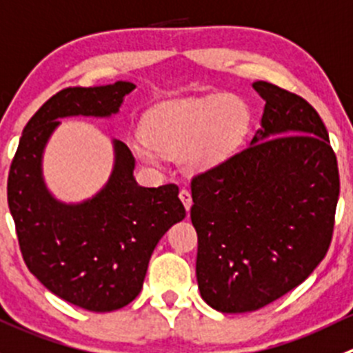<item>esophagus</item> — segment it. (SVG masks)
Returning <instances> with one entry per match:
<instances>
[{
	"label": "esophagus",
	"mask_w": 353,
	"mask_h": 353,
	"mask_svg": "<svg viewBox=\"0 0 353 353\" xmlns=\"http://www.w3.org/2000/svg\"><path fill=\"white\" fill-rule=\"evenodd\" d=\"M179 198L181 201H183L184 208H186V212H190L191 205H193V198H191V193L188 190H181L179 191Z\"/></svg>",
	"instance_id": "34e87169"
}]
</instances>
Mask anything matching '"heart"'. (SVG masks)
<instances>
[{"mask_svg":"<svg viewBox=\"0 0 353 353\" xmlns=\"http://www.w3.org/2000/svg\"><path fill=\"white\" fill-rule=\"evenodd\" d=\"M252 122V108L238 94L172 101L146 115L145 138L134 139L131 150L148 165L169 157L181 159L188 174H201L234 155L248 138Z\"/></svg>","mask_w":353,"mask_h":353,"instance_id":"heart-1","label":"heart"}]
</instances>
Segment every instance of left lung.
I'll use <instances>...</instances> for the list:
<instances>
[{"instance_id": "1", "label": "left lung", "mask_w": 353, "mask_h": 353, "mask_svg": "<svg viewBox=\"0 0 353 353\" xmlns=\"http://www.w3.org/2000/svg\"><path fill=\"white\" fill-rule=\"evenodd\" d=\"M260 129L243 152L191 181L200 295L225 314L253 312L305 281L326 255L340 176L319 114L253 82Z\"/></svg>"}]
</instances>
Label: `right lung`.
<instances>
[{"mask_svg":"<svg viewBox=\"0 0 353 353\" xmlns=\"http://www.w3.org/2000/svg\"><path fill=\"white\" fill-rule=\"evenodd\" d=\"M134 90L128 81L61 90L27 122L10 167L8 207L27 268L51 293L91 312L122 309L139 295L157 243L186 217L179 188L139 186L131 150L112 139L103 188L63 201L44 181L43 157L60 119H110Z\"/></svg>","mask_w":353,"mask_h":353,"instance_id":"1","label":"right lung"}]
</instances>
